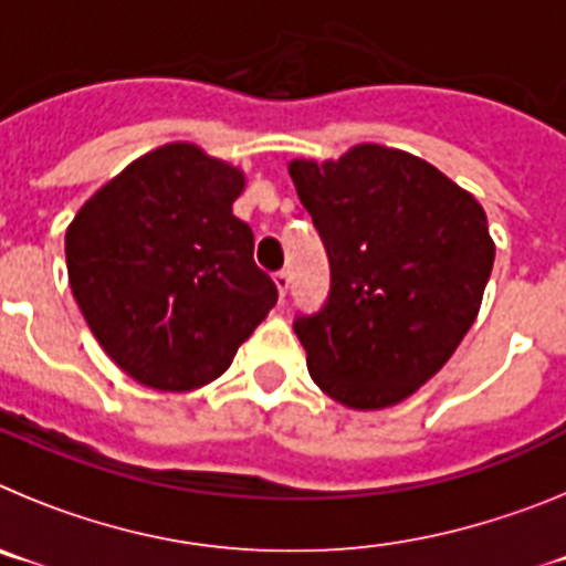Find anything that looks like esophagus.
I'll return each instance as SVG.
<instances>
[{
	"mask_svg": "<svg viewBox=\"0 0 566 566\" xmlns=\"http://www.w3.org/2000/svg\"><path fill=\"white\" fill-rule=\"evenodd\" d=\"M289 283H292V274H289L286 269H280V272H274V286H277L280 297H286V292H289Z\"/></svg>",
	"mask_w": 566,
	"mask_h": 566,
	"instance_id": "1",
	"label": "esophagus"
}]
</instances>
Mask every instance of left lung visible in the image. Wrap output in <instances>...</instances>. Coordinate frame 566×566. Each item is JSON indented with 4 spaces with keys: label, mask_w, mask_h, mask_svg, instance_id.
I'll list each match as a JSON object with an SVG mask.
<instances>
[{
    "label": "left lung",
    "mask_w": 566,
    "mask_h": 566,
    "mask_svg": "<svg viewBox=\"0 0 566 566\" xmlns=\"http://www.w3.org/2000/svg\"><path fill=\"white\" fill-rule=\"evenodd\" d=\"M289 175L332 266L326 306L294 319L308 374L357 411L402 402L476 319L496 258L488 214L437 167L379 144Z\"/></svg>",
    "instance_id": "obj_1"
}]
</instances>
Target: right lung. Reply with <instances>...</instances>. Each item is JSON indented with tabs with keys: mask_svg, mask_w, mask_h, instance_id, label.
Segmentation results:
<instances>
[{
	"mask_svg": "<svg viewBox=\"0 0 566 566\" xmlns=\"http://www.w3.org/2000/svg\"><path fill=\"white\" fill-rule=\"evenodd\" d=\"M243 172L195 144L142 155L64 234L70 289L104 352L155 391L221 377L277 303L254 234L232 214Z\"/></svg>",
	"mask_w": 566,
	"mask_h": 566,
	"instance_id": "obj_1",
	"label": "right lung"
}]
</instances>
